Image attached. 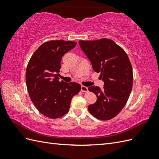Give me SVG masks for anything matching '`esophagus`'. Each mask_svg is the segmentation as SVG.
<instances>
[{"mask_svg":"<svg viewBox=\"0 0 159 159\" xmlns=\"http://www.w3.org/2000/svg\"><path fill=\"white\" fill-rule=\"evenodd\" d=\"M81 91H83V92H87V91H88V88L87 87H85V86L82 85L81 88Z\"/></svg>","mask_w":159,"mask_h":159,"instance_id":"1","label":"esophagus"}]
</instances>
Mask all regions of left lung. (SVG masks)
Returning a JSON list of instances; mask_svg holds the SVG:
<instances>
[{
	"label": "left lung",
	"mask_w": 159,
	"mask_h": 159,
	"mask_svg": "<svg viewBox=\"0 0 159 159\" xmlns=\"http://www.w3.org/2000/svg\"><path fill=\"white\" fill-rule=\"evenodd\" d=\"M79 44L104 82L103 89L94 85L88 88L97 97L88 111L98 119H111L125 105L132 89L133 69L129 57L122 48L107 38L80 40Z\"/></svg>",
	"instance_id": "8db88e82"
}]
</instances>
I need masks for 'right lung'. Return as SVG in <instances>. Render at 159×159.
<instances>
[{"mask_svg":"<svg viewBox=\"0 0 159 159\" xmlns=\"http://www.w3.org/2000/svg\"><path fill=\"white\" fill-rule=\"evenodd\" d=\"M77 43L62 40L42 44L34 53L26 71V83L31 101L36 109L50 119L68 112L72 98L81 90L75 82L66 83L57 77L61 60Z\"/></svg>","mask_w":159,"mask_h":159,"instance_id":"1","label":"right lung"}]
</instances>
